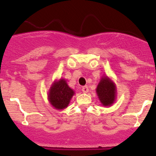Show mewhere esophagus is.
Masks as SVG:
<instances>
[{
    "mask_svg": "<svg viewBox=\"0 0 156 156\" xmlns=\"http://www.w3.org/2000/svg\"><path fill=\"white\" fill-rule=\"evenodd\" d=\"M82 91H83L84 93H87L89 92V87L87 86H85L82 88Z\"/></svg>",
    "mask_w": 156,
    "mask_h": 156,
    "instance_id": "obj_1",
    "label": "esophagus"
}]
</instances>
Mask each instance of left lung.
Listing matches in <instances>:
<instances>
[{"label": "left lung", "mask_w": 156, "mask_h": 156, "mask_svg": "<svg viewBox=\"0 0 156 156\" xmlns=\"http://www.w3.org/2000/svg\"><path fill=\"white\" fill-rule=\"evenodd\" d=\"M96 92L103 106L108 107L115 102L116 88L115 83L107 76H102L101 79L96 89Z\"/></svg>", "instance_id": "obj_1"}]
</instances>
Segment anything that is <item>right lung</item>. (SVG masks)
Here are the masks:
<instances>
[{"label": "right lung", "mask_w": 156, "mask_h": 156, "mask_svg": "<svg viewBox=\"0 0 156 156\" xmlns=\"http://www.w3.org/2000/svg\"><path fill=\"white\" fill-rule=\"evenodd\" d=\"M74 91L70 89L65 79L55 81L49 89L48 99L56 110H63L68 106Z\"/></svg>", "instance_id": "right-lung-1"}]
</instances>
